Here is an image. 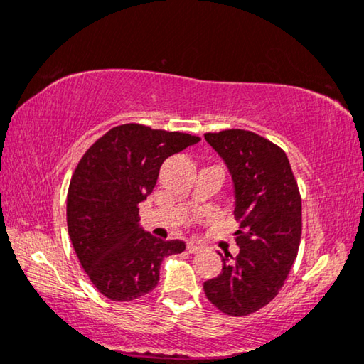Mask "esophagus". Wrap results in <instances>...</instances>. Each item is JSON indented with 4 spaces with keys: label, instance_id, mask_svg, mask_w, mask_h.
<instances>
[{
    "label": "esophagus",
    "instance_id": "1",
    "mask_svg": "<svg viewBox=\"0 0 364 364\" xmlns=\"http://www.w3.org/2000/svg\"><path fill=\"white\" fill-rule=\"evenodd\" d=\"M203 245H200V243H196V242H188V252L189 253H198V252H200L203 250Z\"/></svg>",
    "mask_w": 364,
    "mask_h": 364
}]
</instances>
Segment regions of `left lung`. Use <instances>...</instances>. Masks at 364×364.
I'll use <instances>...</instances> for the list:
<instances>
[{
    "instance_id": "1",
    "label": "left lung",
    "mask_w": 364,
    "mask_h": 364,
    "mask_svg": "<svg viewBox=\"0 0 364 364\" xmlns=\"http://www.w3.org/2000/svg\"><path fill=\"white\" fill-rule=\"evenodd\" d=\"M234 181L235 220L240 224L234 258L204 283L208 299L227 316H248L274 299L297 257L302 204L289 160L278 145L242 129L204 134Z\"/></svg>"
}]
</instances>
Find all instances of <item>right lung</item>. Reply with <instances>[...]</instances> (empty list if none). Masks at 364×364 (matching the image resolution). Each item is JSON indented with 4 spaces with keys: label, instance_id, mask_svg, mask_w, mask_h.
<instances>
[{
    "label": "right lung",
    "instance_id": "1",
    "mask_svg": "<svg viewBox=\"0 0 364 364\" xmlns=\"http://www.w3.org/2000/svg\"><path fill=\"white\" fill-rule=\"evenodd\" d=\"M196 135L122 124L97 139L70 181L67 224L75 253L91 283L111 301H134L154 289L165 257L184 252L140 227L147 199L168 156L199 142Z\"/></svg>",
    "mask_w": 364,
    "mask_h": 364
}]
</instances>
